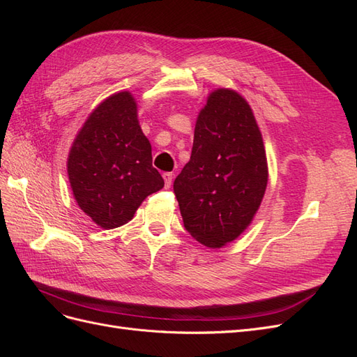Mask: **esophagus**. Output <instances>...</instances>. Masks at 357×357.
<instances>
[{"mask_svg":"<svg viewBox=\"0 0 357 357\" xmlns=\"http://www.w3.org/2000/svg\"><path fill=\"white\" fill-rule=\"evenodd\" d=\"M164 180H165V189H169L172 185V172H164Z\"/></svg>","mask_w":357,"mask_h":357,"instance_id":"esophagus-1","label":"esophagus"}]
</instances>
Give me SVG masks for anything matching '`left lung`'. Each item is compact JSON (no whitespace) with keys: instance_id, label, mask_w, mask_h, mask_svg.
Returning a JSON list of instances; mask_svg holds the SVG:
<instances>
[{"instance_id":"left-lung-1","label":"left lung","mask_w":357,"mask_h":357,"mask_svg":"<svg viewBox=\"0 0 357 357\" xmlns=\"http://www.w3.org/2000/svg\"><path fill=\"white\" fill-rule=\"evenodd\" d=\"M266 181L250 105L234 91H214L198 116L190 160L174 180L186 231L211 248L234 241L253 220Z\"/></svg>"}]
</instances>
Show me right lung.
<instances>
[{
  "instance_id": "1",
  "label": "right lung",
  "mask_w": 357,
  "mask_h": 357,
  "mask_svg": "<svg viewBox=\"0 0 357 357\" xmlns=\"http://www.w3.org/2000/svg\"><path fill=\"white\" fill-rule=\"evenodd\" d=\"M68 178L79 207L104 229L128 223L164 188L131 93H114L91 113L70 150Z\"/></svg>"
}]
</instances>
